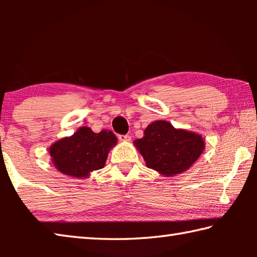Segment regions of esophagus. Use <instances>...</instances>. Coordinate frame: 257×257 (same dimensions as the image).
I'll return each mask as SVG.
<instances>
[{
    "label": "esophagus",
    "mask_w": 257,
    "mask_h": 257,
    "mask_svg": "<svg viewBox=\"0 0 257 257\" xmlns=\"http://www.w3.org/2000/svg\"><path fill=\"white\" fill-rule=\"evenodd\" d=\"M119 139L121 142H124V143H128L132 141V137L129 136V135H120L119 136Z\"/></svg>",
    "instance_id": "1"
}]
</instances>
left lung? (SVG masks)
Listing matches in <instances>:
<instances>
[{
    "mask_svg": "<svg viewBox=\"0 0 257 257\" xmlns=\"http://www.w3.org/2000/svg\"><path fill=\"white\" fill-rule=\"evenodd\" d=\"M134 145L142 154L146 167L163 177L185 172L205 150L202 135L177 129L165 120H156L146 127L143 138Z\"/></svg>",
    "mask_w": 257,
    "mask_h": 257,
    "instance_id": "8db88e82",
    "label": "left lung"
}]
</instances>
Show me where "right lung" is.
Masks as SVG:
<instances>
[{"instance_id":"obj_1","label":"right lung","mask_w":257,"mask_h":257,"mask_svg":"<svg viewBox=\"0 0 257 257\" xmlns=\"http://www.w3.org/2000/svg\"><path fill=\"white\" fill-rule=\"evenodd\" d=\"M118 138L111 130L94 133L88 127H80L72 136L59 139L49 152L56 170L75 178H88L93 171L105 165L108 152L116 145Z\"/></svg>"}]
</instances>
